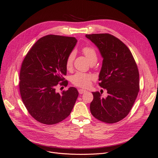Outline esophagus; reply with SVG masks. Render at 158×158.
I'll return each mask as SVG.
<instances>
[{
    "label": "esophagus",
    "mask_w": 158,
    "mask_h": 158,
    "mask_svg": "<svg viewBox=\"0 0 158 158\" xmlns=\"http://www.w3.org/2000/svg\"><path fill=\"white\" fill-rule=\"evenodd\" d=\"M78 92H79V93L80 94H82L85 93V92H86V91L85 90V89H78Z\"/></svg>",
    "instance_id": "1"
}]
</instances>
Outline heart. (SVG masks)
I'll return each mask as SVG.
<instances>
[{
    "instance_id": "b5f03b06",
    "label": "heart",
    "mask_w": 158,
    "mask_h": 158,
    "mask_svg": "<svg viewBox=\"0 0 158 158\" xmlns=\"http://www.w3.org/2000/svg\"><path fill=\"white\" fill-rule=\"evenodd\" d=\"M82 52L84 53L90 63L92 62L96 63L97 60V54L95 50L93 47H85L82 48ZM75 56H76L75 51H72L66 57V65L68 69L72 67ZM93 79L94 76L92 75L82 72H77L72 76L71 82L75 86L85 88H88L90 85L91 81Z\"/></svg>"
}]
</instances>
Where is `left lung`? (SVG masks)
Here are the masks:
<instances>
[{
	"label": "left lung",
	"mask_w": 158,
	"mask_h": 158,
	"mask_svg": "<svg viewBox=\"0 0 158 158\" xmlns=\"http://www.w3.org/2000/svg\"><path fill=\"white\" fill-rule=\"evenodd\" d=\"M103 57L98 85L107 90V97L92 92L90 111L101 122L113 123L125 118L132 109L139 89V72L129 48L107 33L86 35Z\"/></svg>",
	"instance_id": "left-lung-1"
}]
</instances>
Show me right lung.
Here are the masks:
<instances>
[{"label": "right lung", "instance_id": "add662e5", "mask_svg": "<svg viewBox=\"0 0 158 158\" xmlns=\"http://www.w3.org/2000/svg\"><path fill=\"white\" fill-rule=\"evenodd\" d=\"M76 43L74 37L47 35L39 39L24 57L20 72V95L29 114L41 123L53 125L63 121L76 103L79 95L76 88L59 94L56 87L68 85L63 77L66 60Z\"/></svg>", "mask_w": 158, "mask_h": 158}]
</instances>
